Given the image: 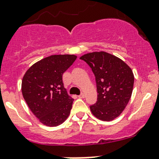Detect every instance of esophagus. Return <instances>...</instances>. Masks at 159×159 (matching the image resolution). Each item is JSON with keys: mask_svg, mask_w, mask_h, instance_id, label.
<instances>
[{"mask_svg": "<svg viewBox=\"0 0 159 159\" xmlns=\"http://www.w3.org/2000/svg\"><path fill=\"white\" fill-rule=\"evenodd\" d=\"M84 96H85V95H84V93H81V95H78V98H84Z\"/></svg>", "mask_w": 159, "mask_h": 159, "instance_id": "1", "label": "esophagus"}]
</instances>
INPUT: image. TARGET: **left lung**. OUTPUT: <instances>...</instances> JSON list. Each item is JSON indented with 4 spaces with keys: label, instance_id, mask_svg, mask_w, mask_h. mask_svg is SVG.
<instances>
[{
    "label": "left lung",
    "instance_id": "8db88e82",
    "mask_svg": "<svg viewBox=\"0 0 159 159\" xmlns=\"http://www.w3.org/2000/svg\"><path fill=\"white\" fill-rule=\"evenodd\" d=\"M80 59L85 61L95 77L98 98L90 106L92 113L103 121H111L122 113L133 92L131 68L124 61L106 52H93Z\"/></svg>",
    "mask_w": 159,
    "mask_h": 159
}]
</instances>
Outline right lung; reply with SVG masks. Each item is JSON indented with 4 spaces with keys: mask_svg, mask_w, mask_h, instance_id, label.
I'll return each mask as SVG.
<instances>
[{
    "mask_svg": "<svg viewBox=\"0 0 159 159\" xmlns=\"http://www.w3.org/2000/svg\"><path fill=\"white\" fill-rule=\"evenodd\" d=\"M75 55H52L28 69L21 92L32 113L43 124L57 127L67 120L74 99L63 83V74L76 60Z\"/></svg>",
    "mask_w": 159,
    "mask_h": 159,
    "instance_id": "1",
    "label": "right lung"
}]
</instances>
